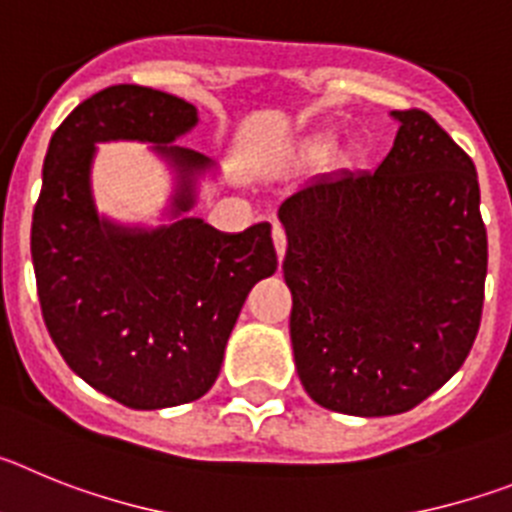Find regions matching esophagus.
Returning <instances> with one entry per match:
<instances>
[{"label":"esophagus","mask_w":512,"mask_h":512,"mask_svg":"<svg viewBox=\"0 0 512 512\" xmlns=\"http://www.w3.org/2000/svg\"><path fill=\"white\" fill-rule=\"evenodd\" d=\"M271 235H274V246H277V256L284 259V253H287V230H284L282 223L271 225Z\"/></svg>","instance_id":"34e87169"}]
</instances>
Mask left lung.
Instances as JSON below:
<instances>
[{"label": "left lung", "instance_id": "obj_1", "mask_svg": "<svg viewBox=\"0 0 512 512\" xmlns=\"http://www.w3.org/2000/svg\"><path fill=\"white\" fill-rule=\"evenodd\" d=\"M374 171L318 176L279 207L300 382L328 410L408 413L477 338L487 230L477 169L423 110H397Z\"/></svg>", "mask_w": 512, "mask_h": 512}]
</instances>
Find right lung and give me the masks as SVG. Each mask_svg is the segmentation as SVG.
Instances as JSON below:
<instances>
[{"label":"right lung","mask_w":512,"mask_h":512,"mask_svg":"<svg viewBox=\"0 0 512 512\" xmlns=\"http://www.w3.org/2000/svg\"><path fill=\"white\" fill-rule=\"evenodd\" d=\"M197 122L194 104L117 84L92 94L53 133L33 210L35 284L63 361L125 408L158 410L205 395L248 292L277 271L271 225L217 233L200 217L125 230L99 220L89 192L97 140H148L182 174L176 212L210 158L166 146Z\"/></svg>","instance_id":"add662e5"}]
</instances>
